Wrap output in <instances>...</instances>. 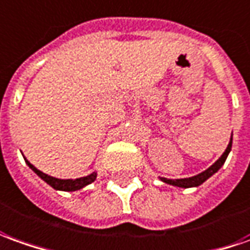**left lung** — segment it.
Instances as JSON below:
<instances>
[{"label": "left lung", "instance_id": "8db88e82", "mask_svg": "<svg viewBox=\"0 0 250 250\" xmlns=\"http://www.w3.org/2000/svg\"><path fill=\"white\" fill-rule=\"evenodd\" d=\"M231 144H233V133H231V139H230V143H229V146H227L226 151L223 152V155L220 156L218 161L215 162L214 165L211 166V167H208L206 171H203L200 174L194 175V177H190V178H180V180H167V178H162L163 182H166V184H170V185H175V187H180V188H192V187H199L201 185L203 182L206 180H208L211 175L216 173L220 167H222V165L225 163L226 161L227 155L230 152V149H231Z\"/></svg>", "mask_w": 250, "mask_h": 250}]
</instances>
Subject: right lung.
<instances>
[{"label": "right lung", "instance_id": "right-lung-1", "mask_svg": "<svg viewBox=\"0 0 250 250\" xmlns=\"http://www.w3.org/2000/svg\"><path fill=\"white\" fill-rule=\"evenodd\" d=\"M25 163L30 166L34 171H35L36 174L39 175L43 181H46L47 184H49L50 187H53L57 190H66V192H73V190H79V189H82L85 185H88L91 182H94L96 178V174H89L87 177H83V178H77V180H58V178H54V177H50V175L44 174L42 173L41 170H38L36 167H34L32 165H31L30 162L25 159Z\"/></svg>", "mask_w": 250, "mask_h": 250}]
</instances>
